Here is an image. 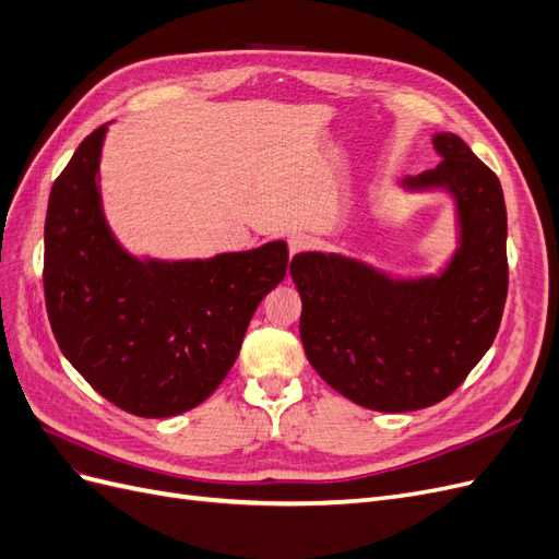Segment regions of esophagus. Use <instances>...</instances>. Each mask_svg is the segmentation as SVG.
<instances>
[{"label": "esophagus", "mask_w": 559, "mask_h": 559, "mask_svg": "<svg viewBox=\"0 0 559 559\" xmlns=\"http://www.w3.org/2000/svg\"><path fill=\"white\" fill-rule=\"evenodd\" d=\"M314 247H317V240L308 233H294L289 238V253H292V257H296V253L312 251Z\"/></svg>", "instance_id": "34e87169"}]
</instances>
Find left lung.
<instances>
[{"instance_id": "obj_1", "label": "left lung", "mask_w": 559, "mask_h": 559, "mask_svg": "<svg viewBox=\"0 0 559 559\" xmlns=\"http://www.w3.org/2000/svg\"><path fill=\"white\" fill-rule=\"evenodd\" d=\"M433 146L443 160L405 183L456 198L462 247L441 280L394 282L333 253H298L289 267L308 361L370 411L408 413L450 396L495 343L509 294L497 175L456 134H436Z\"/></svg>"}]
</instances>
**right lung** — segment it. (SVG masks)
<instances>
[{"label":"right lung","mask_w":559,"mask_h":559,"mask_svg":"<svg viewBox=\"0 0 559 559\" xmlns=\"http://www.w3.org/2000/svg\"><path fill=\"white\" fill-rule=\"evenodd\" d=\"M107 126L79 144L48 198L44 296L50 329L99 396L138 417L195 408L224 382L289 251L270 242L212 261L140 263L99 207Z\"/></svg>","instance_id":"add662e5"}]
</instances>
